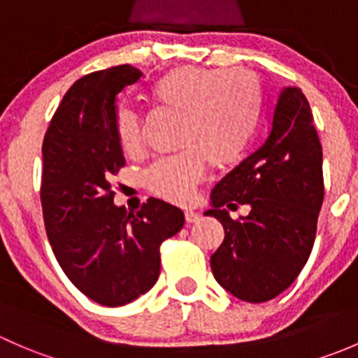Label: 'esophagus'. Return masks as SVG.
<instances>
[{"mask_svg": "<svg viewBox=\"0 0 358 358\" xmlns=\"http://www.w3.org/2000/svg\"><path fill=\"white\" fill-rule=\"evenodd\" d=\"M199 218H201L199 213L190 211V209H189V211H185V222H187V223H196Z\"/></svg>", "mask_w": 358, "mask_h": 358, "instance_id": "1", "label": "esophagus"}]
</instances>
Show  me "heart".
I'll return each instance as SVG.
<instances>
[{
    "label": "heart",
    "instance_id": "obj_1",
    "mask_svg": "<svg viewBox=\"0 0 358 358\" xmlns=\"http://www.w3.org/2000/svg\"><path fill=\"white\" fill-rule=\"evenodd\" d=\"M152 96L161 107L183 115L180 147L187 150L154 162L143 182L154 196L185 204L204 176L206 159L222 168L243 156L258 126L262 86L249 71L183 66L161 76L152 85ZM115 129L128 156L142 152L143 121L138 112L119 110Z\"/></svg>",
    "mask_w": 358,
    "mask_h": 358
}]
</instances>
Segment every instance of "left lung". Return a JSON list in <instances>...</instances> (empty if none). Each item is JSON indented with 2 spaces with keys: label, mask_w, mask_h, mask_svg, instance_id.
Instances as JSON below:
<instances>
[{
  "label": "left lung",
  "mask_w": 358,
  "mask_h": 358,
  "mask_svg": "<svg viewBox=\"0 0 358 358\" xmlns=\"http://www.w3.org/2000/svg\"><path fill=\"white\" fill-rule=\"evenodd\" d=\"M324 201L322 145L299 88L279 93L265 142L223 176L211 209L225 237L211 256L216 282L236 298L263 303L291 286L308 262ZM249 203L239 220L224 206Z\"/></svg>",
  "instance_id": "left-lung-1"
}]
</instances>
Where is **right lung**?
I'll return each mask as SVG.
<instances>
[{"label": "right lung", "instance_id": "add662e5", "mask_svg": "<svg viewBox=\"0 0 358 358\" xmlns=\"http://www.w3.org/2000/svg\"><path fill=\"white\" fill-rule=\"evenodd\" d=\"M140 78L115 66L78 79L43 142L46 236L69 280L103 306L126 305L157 282L159 248L185 222L182 209L154 197L136 213L114 204L112 180L124 166L115 96Z\"/></svg>", "mask_w": 358, "mask_h": 358}]
</instances>
